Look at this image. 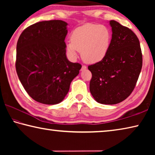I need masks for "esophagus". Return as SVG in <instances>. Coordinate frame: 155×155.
<instances>
[{
  "label": "esophagus",
  "instance_id": "obj_1",
  "mask_svg": "<svg viewBox=\"0 0 155 155\" xmlns=\"http://www.w3.org/2000/svg\"><path fill=\"white\" fill-rule=\"evenodd\" d=\"M87 69V66L85 65H82V68H81V70H85Z\"/></svg>",
  "mask_w": 155,
  "mask_h": 155
}]
</instances>
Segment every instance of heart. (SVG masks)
<instances>
[{
  "instance_id": "1",
  "label": "heart",
  "mask_w": 155,
  "mask_h": 155,
  "mask_svg": "<svg viewBox=\"0 0 155 155\" xmlns=\"http://www.w3.org/2000/svg\"><path fill=\"white\" fill-rule=\"evenodd\" d=\"M111 43V31L105 26L85 25L73 31L71 41L66 43V49L72 58H75L80 51L84 61L95 64L106 57Z\"/></svg>"
}]
</instances>
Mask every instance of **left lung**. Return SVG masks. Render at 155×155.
Masks as SVG:
<instances>
[{"instance_id": "left-lung-1", "label": "left lung", "mask_w": 155, "mask_h": 155, "mask_svg": "<svg viewBox=\"0 0 155 155\" xmlns=\"http://www.w3.org/2000/svg\"><path fill=\"white\" fill-rule=\"evenodd\" d=\"M111 46L106 57L89 65L92 74L90 90L96 102L115 104L130 96L135 87L141 68L142 54L137 37L129 28L115 20Z\"/></svg>"}]
</instances>
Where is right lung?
Wrapping results in <instances>:
<instances>
[{
	"instance_id": "right-lung-1",
	"label": "right lung",
	"mask_w": 155,
	"mask_h": 155,
	"mask_svg": "<svg viewBox=\"0 0 155 155\" xmlns=\"http://www.w3.org/2000/svg\"><path fill=\"white\" fill-rule=\"evenodd\" d=\"M68 23L42 21L21 33L16 46L17 74L25 90L38 103L56 104L69 91L81 65L67 59Z\"/></svg>"
}]
</instances>
